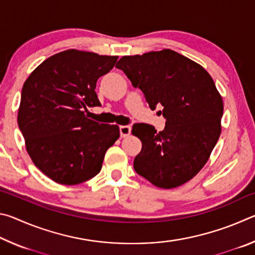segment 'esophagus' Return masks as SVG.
I'll list each match as a JSON object with an SVG mask.
<instances>
[{"instance_id": "34e87169", "label": "esophagus", "mask_w": 255, "mask_h": 255, "mask_svg": "<svg viewBox=\"0 0 255 255\" xmlns=\"http://www.w3.org/2000/svg\"><path fill=\"white\" fill-rule=\"evenodd\" d=\"M119 130H120V136L127 137V136H129V133H130V131H131V127L128 126V125H126V126H120Z\"/></svg>"}]
</instances>
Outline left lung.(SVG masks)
Here are the masks:
<instances>
[{
  "label": "left lung",
  "mask_w": 255,
  "mask_h": 255,
  "mask_svg": "<svg viewBox=\"0 0 255 255\" xmlns=\"http://www.w3.org/2000/svg\"><path fill=\"white\" fill-rule=\"evenodd\" d=\"M116 67L144 93L150 109L162 107V131L135 124L141 140L133 159L138 174L158 188L171 189L191 180L208 161L221 135L223 99L199 64L174 50L124 56Z\"/></svg>",
  "instance_id": "1"
}]
</instances>
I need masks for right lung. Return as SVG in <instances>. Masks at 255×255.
Segmentation results:
<instances>
[{"instance_id": "add662e5", "label": "right lung", "mask_w": 255, "mask_h": 255, "mask_svg": "<svg viewBox=\"0 0 255 255\" xmlns=\"http://www.w3.org/2000/svg\"><path fill=\"white\" fill-rule=\"evenodd\" d=\"M117 56L70 49L42 62L24 82L18 125L38 169L60 184H79L101 170L119 127L84 115L100 107L99 77L114 68Z\"/></svg>"}]
</instances>
